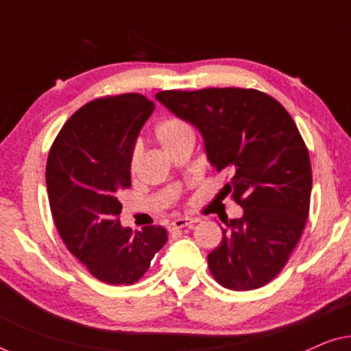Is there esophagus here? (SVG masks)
Returning <instances> with one entry per match:
<instances>
[{
  "label": "esophagus",
  "instance_id": "34e87169",
  "mask_svg": "<svg viewBox=\"0 0 351 351\" xmlns=\"http://www.w3.org/2000/svg\"><path fill=\"white\" fill-rule=\"evenodd\" d=\"M191 223H193V220H191V219H177L172 223H169V232H174V230H180V228H185V227H190Z\"/></svg>",
  "mask_w": 351,
  "mask_h": 351
}]
</instances>
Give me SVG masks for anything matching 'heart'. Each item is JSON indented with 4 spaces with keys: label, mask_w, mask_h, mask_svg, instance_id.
I'll use <instances>...</instances> for the list:
<instances>
[{
    "label": "heart",
    "mask_w": 351,
    "mask_h": 351,
    "mask_svg": "<svg viewBox=\"0 0 351 351\" xmlns=\"http://www.w3.org/2000/svg\"><path fill=\"white\" fill-rule=\"evenodd\" d=\"M158 142L161 143V147L169 153L172 148L179 145L180 142L186 141V138L193 137V131L185 121H182L180 118H165L158 124L155 129ZM141 147L136 145L132 148L131 156H129V172L134 176L138 169V162H141Z\"/></svg>",
    "instance_id": "obj_1"
}]
</instances>
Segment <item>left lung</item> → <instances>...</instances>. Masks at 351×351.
<instances>
[{"instance_id": "left-lung-1", "label": "left lung", "mask_w": 351, "mask_h": 351, "mask_svg": "<svg viewBox=\"0 0 351 351\" xmlns=\"http://www.w3.org/2000/svg\"><path fill=\"white\" fill-rule=\"evenodd\" d=\"M155 97L201 132L210 165L230 172L220 193L243 208L208 256L215 281L232 291L270 282L299 243L310 209V156L294 119L257 89L161 90Z\"/></svg>"}]
</instances>
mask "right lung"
Segmentation results:
<instances>
[{"instance_id": "right-lung-1", "label": "right lung", "mask_w": 351, "mask_h": 351, "mask_svg": "<svg viewBox=\"0 0 351 351\" xmlns=\"http://www.w3.org/2000/svg\"><path fill=\"white\" fill-rule=\"evenodd\" d=\"M155 104L121 94L86 104L60 129L46 165L51 213L69 251L107 285H134L165 246L167 232L121 227L129 156Z\"/></svg>"}]
</instances>
